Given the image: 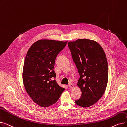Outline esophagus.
I'll use <instances>...</instances> for the list:
<instances>
[{
	"label": "esophagus",
	"instance_id": "1",
	"mask_svg": "<svg viewBox=\"0 0 127 127\" xmlns=\"http://www.w3.org/2000/svg\"><path fill=\"white\" fill-rule=\"evenodd\" d=\"M68 86L69 87V88H74V85H73V84H72L71 83L69 84L68 85Z\"/></svg>",
	"mask_w": 127,
	"mask_h": 127
}]
</instances>
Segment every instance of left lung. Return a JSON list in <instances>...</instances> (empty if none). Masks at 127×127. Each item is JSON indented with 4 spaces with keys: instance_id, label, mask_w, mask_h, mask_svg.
Returning a JSON list of instances; mask_svg holds the SVG:
<instances>
[{
    "instance_id": "left-lung-1",
    "label": "left lung",
    "mask_w": 127,
    "mask_h": 127,
    "mask_svg": "<svg viewBox=\"0 0 127 127\" xmlns=\"http://www.w3.org/2000/svg\"><path fill=\"white\" fill-rule=\"evenodd\" d=\"M68 46L80 75L77 85L82 94L75 102L83 107L91 106L101 98L107 85L108 68L105 53L97 42L87 39L69 41Z\"/></svg>"
}]
</instances>
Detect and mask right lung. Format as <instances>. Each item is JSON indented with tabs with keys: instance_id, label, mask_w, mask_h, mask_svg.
Here are the masks:
<instances>
[{
	"instance_id": "right-lung-1",
	"label": "right lung",
	"mask_w": 127,
	"mask_h": 127,
	"mask_svg": "<svg viewBox=\"0 0 127 127\" xmlns=\"http://www.w3.org/2000/svg\"><path fill=\"white\" fill-rule=\"evenodd\" d=\"M67 42L39 40L27 52L23 69L24 86L33 101L41 107L56 103L65 90L51 79L56 77L53 70L56 58Z\"/></svg>"
}]
</instances>
